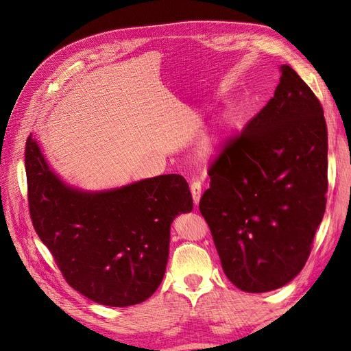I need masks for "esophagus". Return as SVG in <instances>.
<instances>
[{"label": "esophagus", "instance_id": "34e87169", "mask_svg": "<svg viewBox=\"0 0 351 351\" xmlns=\"http://www.w3.org/2000/svg\"><path fill=\"white\" fill-rule=\"evenodd\" d=\"M191 192H192V197H193L195 205H197L199 200H200V196H202V183L199 180H193L192 182Z\"/></svg>", "mask_w": 351, "mask_h": 351}]
</instances>
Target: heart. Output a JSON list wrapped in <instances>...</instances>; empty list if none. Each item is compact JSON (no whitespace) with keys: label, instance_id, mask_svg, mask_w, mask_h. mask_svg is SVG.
<instances>
[{"label":"heart","instance_id":"b5f03b06","mask_svg":"<svg viewBox=\"0 0 351 351\" xmlns=\"http://www.w3.org/2000/svg\"><path fill=\"white\" fill-rule=\"evenodd\" d=\"M197 152L202 158H210L217 152V139L210 135H205L197 145Z\"/></svg>","mask_w":351,"mask_h":351}]
</instances>
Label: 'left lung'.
Returning a JSON list of instances; mask_svg holds the SVG:
<instances>
[{"label":"left lung","mask_w":351,"mask_h":351,"mask_svg":"<svg viewBox=\"0 0 351 351\" xmlns=\"http://www.w3.org/2000/svg\"><path fill=\"white\" fill-rule=\"evenodd\" d=\"M280 72L274 97L209 166L199 202L225 274L247 293L296 278L326 210L323 108L291 66Z\"/></svg>","instance_id":"8db88e82"}]
</instances>
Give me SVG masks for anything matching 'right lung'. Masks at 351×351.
<instances>
[{
    "mask_svg": "<svg viewBox=\"0 0 351 351\" xmlns=\"http://www.w3.org/2000/svg\"><path fill=\"white\" fill-rule=\"evenodd\" d=\"M25 172L34 229L68 285L112 307L149 299L168 263L173 219L193 209L185 178L160 175L110 191H81L51 171L32 135Z\"/></svg>",
    "mask_w": 351,
    "mask_h": 351,
    "instance_id": "add662e5",
    "label": "right lung"
}]
</instances>
